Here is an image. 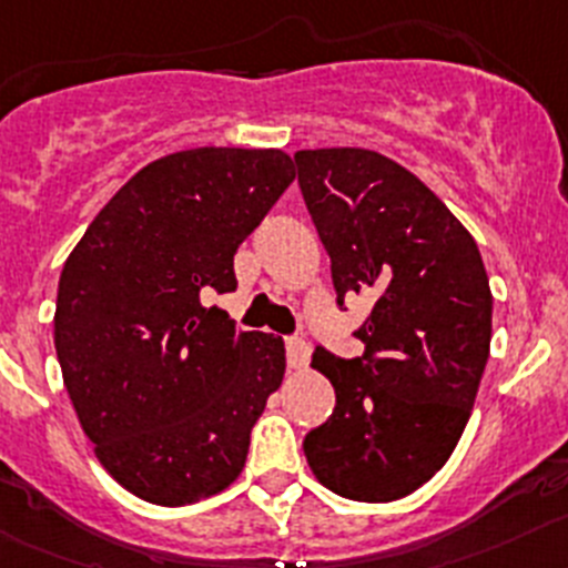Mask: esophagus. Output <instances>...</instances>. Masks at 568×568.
Wrapping results in <instances>:
<instances>
[{
	"label": "esophagus",
	"instance_id": "1",
	"mask_svg": "<svg viewBox=\"0 0 568 568\" xmlns=\"http://www.w3.org/2000/svg\"><path fill=\"white\" fill-rule=\"evenodd\" d=\"M287 363L290 368H304L310 363V346L301 337H287Z\"/></svg>",
	"mask_w": 568,
	"mask_h": 568
}]
</instances>
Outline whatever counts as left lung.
<instances>
[{
	"mask_svg": "<svg viewBox=\"0 0 568 568\" xmlns=\"http://www.w3.org/2000/svg\"><path fill=\"white\" fill-rule=\"evenodd\" d=\"M306 211L332 258L337 306L368 295L363 357L315 348L335 410L304 454L321 485L352 501H397L454 454L490 357L485 262L445 202L368 149L295 152Z\"/></svg>",
	"mask_w": 568,
	"mask_h": 568,
	"instance_id": "left-lung-1",
	"label": "left lung"
}]
</instances>
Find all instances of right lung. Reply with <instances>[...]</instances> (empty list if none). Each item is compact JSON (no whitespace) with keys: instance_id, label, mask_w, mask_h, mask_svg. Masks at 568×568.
Listing matches in <instances>:
<instances>
[{"instance_id":"add662e5","label":"right lung","mask_w":568,"mask_h":568,"mask_svg":"<svg viewBox=\"0 0 568 568\" xmlns=\"http://www.w3.org/2000/svg\"><path fill=\"white\" fill-rule=\"evenodd\" d=\"M295 180L278 149H189L140 169L64 262L55 355L83 434L143 501L182 507L236 481L284 379V341L202 295Z\"/></svg>"}]
</instances>
